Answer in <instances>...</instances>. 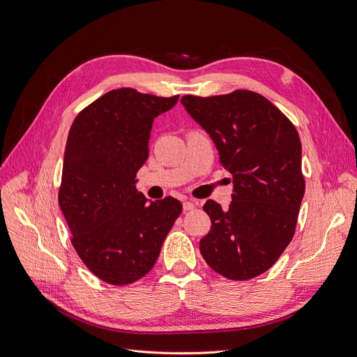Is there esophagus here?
I'll list each match as a JSON object with an SVG mask.
<instances>
[{"mask_svg": "<svg viewBox=\"0 0 357 357\" xmlns=\"http://www.w3.org/2000/svg\"><path fill=\"white\" fill-rule=\"evenodd\" d=\"M196 205H197V202L196 200H185L184 203H183V209L184 211H192V209H195L196 208Z\"/></svg>", "mask_w": 357, "mask_h": 357, "instance_id": "obj_1", "label": "esophagus"}]
</instances>
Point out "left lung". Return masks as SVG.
Returning a JSON list of instances; mask_svg holds the SVG:
<instances>
[{
	"label": "left lung",
	"mask_w": 357,
	"mask_h": 357,
	"mask_svg": "<svg viewBox=\"0 0 357 357\" xmlns=\"http://www.w3.org/2000/svg\"><path fill=\"white\" fill-rule=\"evenodd\" d=\"M181 103L219 151L232 174L227 211L203 206L212 220L200 240L203 259L216 273L248 280L273 266L294 238L305 193L301 139L294 123L259 93L183 96Z\"/></svg>",
	"instance_id": "8db88e82"
}]
</instances>
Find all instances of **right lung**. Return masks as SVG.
Listing matches in <instances>:
<instances>
[{"instance_id":"obj_1","label":"right lung","mask_w":357,"mask_h":357,"mask_svg":"<svg viewBox=\"0 0 357 357\" xmlns=\"http://www.w3.org/2000/svg\"><path fill=\"white\" fill-rule=\"evenodd\" d=\"M177 100L112 90L82 109L68 133L58 202L79 259L109 284L144 278L181 213L177 199L148 203L135 188L152 122Z\"/></svg>"}]
</instances>
